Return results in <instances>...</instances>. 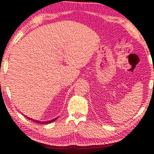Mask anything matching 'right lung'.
Instances as JSON below:
<instances>
[{
    "label": "right lung",
    "instance_id": "add662e5",
    "mask_svg": "<svg viewBox=\"0 0 154 154\" xmlns=\"http://www.w3.org/2000/svg\"><path fill=\"white\" fill-rule=\"evenodd\" d=\"M26 116V118H27L28 119H29V120H32L33 121H34V122H36L38 123H41V124H48V123H51L54 122V121H55L57 119H58V118H55V119H52V120H50V121H40L35 120V119H31V118H29V117L26 116Z\"/></svg>",
    "mask_w": 154,
    "mask_h": 154
}]
</instances>
